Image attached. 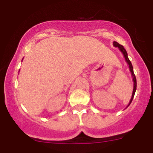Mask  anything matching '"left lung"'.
Wrapping results in <instances>:
<instances>
[{"label": "left lung", "instance_id": "obj_1", "mask_svg": "<svg viewBox=\"0 0 153 153\" xmlns=\"http://www.w3.org/2000/svg\"><path fill=\"white\" fill-rule=\"evenodd\" d=\"M113 45L114 47H118L119 50H120V52H122L123 55H124V57L125 58V60L127 63L128 64V65H129V71L131 72V77H132V80H133V82H134V87H133V91H132V95H131V98L130 99V101H129V104H128V106L127 107H128L130 105V103H131V101H132V99L133 98H134V94L135 92H136V89H137V80H136V77H135V75L134 73V71H133V67H132V65H131V63L130 62V60H129V58H128V55H127V51H126L125 49H124V47L122 46V45H119L118 42H113Z\"/></svg>", "mask_w": 153, "mask_h": 153}]
</instances>
